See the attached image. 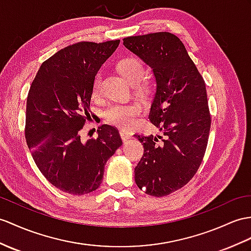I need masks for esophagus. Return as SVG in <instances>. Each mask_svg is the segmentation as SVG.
I'll return each mask as SVG.
<instances>
[{"label": "esophagus", "mask_w": 251, "mask_h": 251, "mask_svg": "<svg viewBox=\"0 0 251 251\" xmlns=\"http://www.w3.org/2000/svg\"><path fill=\"white\" fill-rule=\"evenodd\" d=\"M120 136H121L122 140L126 142V139H129L132 136V134L130 132H126V131H120Z\"/></svg>", "instance_id": "esophagus-1"}]
</instances>
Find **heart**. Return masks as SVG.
I'll use <instances>...</instances> for the list:
<instances>
[{"mask_svg": "<svg viewBox=\"0 0 251 251\" xmlns=\"http://www.w3.org/2000/svg\"><path fill=\"white\" fill-rule=\"evenodd\" d=\"M121 75L132 85H137L144 79L146 68L144 64L137 58H126L118 65ZM101 75L98 73L94 81V94L100 89ZM142 112V107L137 103H127V104H113L107 107L104 112V118L107 122L121 129H130L135 118Z\"/></svg>", "mask_w": 251, "mask_h": 251, "instance_id": "heart-1", "label": "heart"}]
</instances>
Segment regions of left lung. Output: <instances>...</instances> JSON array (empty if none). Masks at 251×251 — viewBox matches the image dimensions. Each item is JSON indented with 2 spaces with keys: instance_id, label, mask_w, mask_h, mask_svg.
Masks as SVG:
<instances>
[{
  "instance_id": "left-lung-1",
  "label": "left lung",
  "mask_w": 251,
  "mask_h": 251,
  "mask_svg": "<svg viewBox=\"0 0 251 251\" xmlns=\"http://www.w3.org/2000/svg\"><path fill=\"white\" fill-rule=\"evenodd\" d=\"M124 45L153 70L156 89L149 119L164 135L135 134L145 149L134 170L135 182L150 196H167L186 185L203 160L211 129L204 79L172 33L131 36Z\"/></svg>"
}]
</instances>
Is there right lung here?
Segmentation results:
<instances>
[{"label": "right lung", "mask_w": 251, "mask_h": 251, "mask_svg": "<svg viewBox=\"0 0 251 251\" xmlns=\"http://www.w3.org/2000/svg\"><path fill=\"white\" fill-rule=\"evenodd\" d=\"M120 40L81 41L42 63L26 100L25 138L45 178L60 191L84 195L100 186L104 165L122 145L116 127L102 125L98 137L82 142L90 118L97 72Z\"/></svg>", "instance_id": "right-lung-1"}]
</instances>
